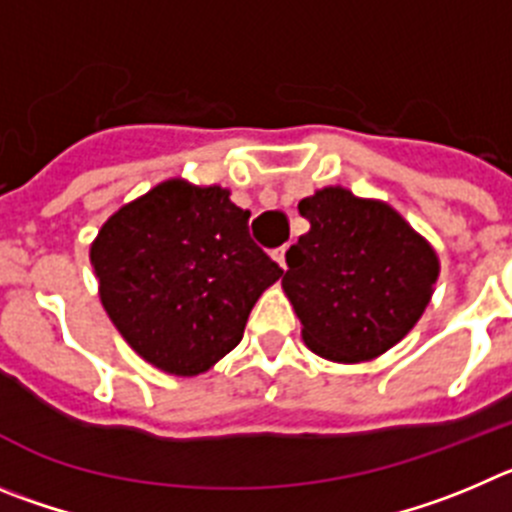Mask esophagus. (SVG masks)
I'll list each match as a JSON object with an SVG mask.
<instances>
[{"mask_svg":"<svg viewBox=\"0 0 512 512\" xmlns=\"http://www.w3.org/2000/svg\"><path fill=\"white\" fill-rule=\"evenodd\" d=\"M273 260L278 262V265L285 270V247H278V250H273Z\"/></svg>","mask_w":512,"mask_h":512,"instance_id":"esophagus-1","label":"esophagus"}]
</instances>
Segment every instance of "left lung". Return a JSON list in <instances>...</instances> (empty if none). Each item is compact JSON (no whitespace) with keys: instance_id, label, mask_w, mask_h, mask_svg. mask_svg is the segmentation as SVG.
Returning a JSON list of instances; mask_svg holds the SVG:
<instances>
[{"instance_id":"obj_1","label":"left lung","mask_w":512,"mask_h":512,"mask_svg":"<svg viewBox=\"0 0 512 512\" xmlns=\"http://www.w3.org/2000/svg\"><path fill=\"white\" fill-rule=\"evenodd\" d=\"M311 229L285 252L283 290L303 342L331 362H367L416 326L439 278L434 247L393 206L329 186L298 204Z\"/></svg>"}]
</instances>
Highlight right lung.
<instances>
[{
	"mask_svg": "<svg viewBox=\"0 0 512 512\" xmlns=\"http://www.w3.org/2000/svg\"><path fill=\"white\" fill-rule=\"evenodd\" d=\"M222 186L170 178L109 216L91 245L101 306L124 342L170 375L232 352L262 290L283 275Z\"/></svg>",
	"mask_w": 512,
	"mask_h": 512,
	"instance_id": "add662e5",
	"label": "right lung"
}]
</instances>
